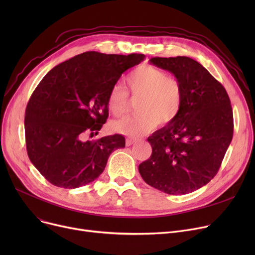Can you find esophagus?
I'll list each match as a JSON object with an SVG mask.
<instances>
[{"label":"esophagus","instance_id":"34e87169","mask_svg":"<svg viewBox=\"0 0 255 255\" xmlns=\"http://www.w3.org/2000/svg\"><path fill=\"white\" fill-rule=\"evenodd\" d=\"M136 140H137L136 138H127V139H126V145H127V146H130L131 144L136 142Z\"/></svg>","mask_w":255,"mask_h":255}]
</instances>
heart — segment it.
<instances>
[{"label":"heart","mask_w":255,"mask_h":255,"mask_svg":"<svg viewBox=\"0 0 255 255\" xmlns=\"http://www.w3.org/2000/svg\"><path fill=\"white\" fill-rule=\"evenodd\" d=\"M132 97L138 98L135 116L126 117L111 123L112 130L135 137L151 131L155 125L170 124L180 115L185 97L181 79L153 65L143 64L126 76ZM128 92L121 84L115 85L107 97V105L115 117L124 115L128 103Z\"/></svg>","instance_id":"heart-1"}]
</instances>
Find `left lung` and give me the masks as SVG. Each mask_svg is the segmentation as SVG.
I'll use <instances>...</instances> for the list:
<instances>
[{"label":"left lung","mask_w":255,"mask_h":255,"mask_svg":"<svg viewBox=\"0 0 255 255\" xmlns=\"http://www.w3.org/2000/svg\"><path fill=\"white\" fill-rule=\"evenodd\" d=\"M150 62L181 79L185 97L177 119L148 138L152 155L138 170L160 191L190 193L208 184L221 166L234 134L231 100L224 87L193 59L156 57Z\"/></svg>","instance_id":"obj_1"}]
</instances>
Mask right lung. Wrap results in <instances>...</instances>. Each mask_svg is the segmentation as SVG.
Masks as SVG:
<instances>
[{"instance_id": "add662e5", "label": "right lung", "mask_w": 255, "mask_h": 255, "mask_svg": "<svg viewBox=\"0 0 255 255\" xmlns=\"http://www.w3.org/2000/svg\"><path fill=\"white\" fill-rule=\"evenodd\" d=\"M143 59L141 53L87 51L59 64L40 82L25 109V145L49 183L66 189L87 185L101 175L115 150L124 148L121 134L84 138L97 134L106 122L107 97L122 73Z\"/></svg>"}]
</instances>
